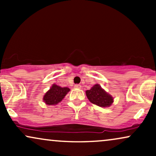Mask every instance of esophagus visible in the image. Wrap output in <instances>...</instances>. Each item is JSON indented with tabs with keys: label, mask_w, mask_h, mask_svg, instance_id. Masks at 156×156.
I'll return each mask as SVG.
<instances>
[{
	"label": "esophagus",
	"mask_w": 156,
	"mask_h": 156,
	"mask_svg": "<svg viewBox=\"0 0 156 156\" xmlns=\"http://www.w3.org/2000/svg\"><path fill=\"white\" fill-rule=\"evenodd\" d=\"M74 87L76 89H80V88H81V86H80V84H76Z\"/></svg>",
	"instance_id": "esophagus-1"
}]
</instances>
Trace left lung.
Here are the masks:
<instances>
[{"instance_id":"1","label":"left lung","mask_w":156,"mask_h":156,"mask_svg":"<svg viewBox=\"0 0 156 156\" xmlns=\"http://www.w3.org/2000/svg\"><path fill=\"white\" fill-rule=\"evenodd\" d=\"M87 98L93 104L100 107H109L114 102V98L108 94L99 84H95L89 90L86 91Z\"/></svg>"}]
</instances>
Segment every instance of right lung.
Returning <instances> with one entry per match:
<instances>
[{
	"label": "right lung",
	"instance_id": "obj_1",
	"mask_svg": "<svg viewBox=\"0 0 156 156\" xmlns=\"http://www.w3.org/2000/svg\"><path fill=\"white\" fill-rule=\"evenodd\" d=\"M69 90L70 89L67 87H61L53 84L51 88L44 95L43 101L47 105H56L64 99Z\"/></svg>",
	"mask_w": 156,
	"mask_h": 156
}]
</instances>
